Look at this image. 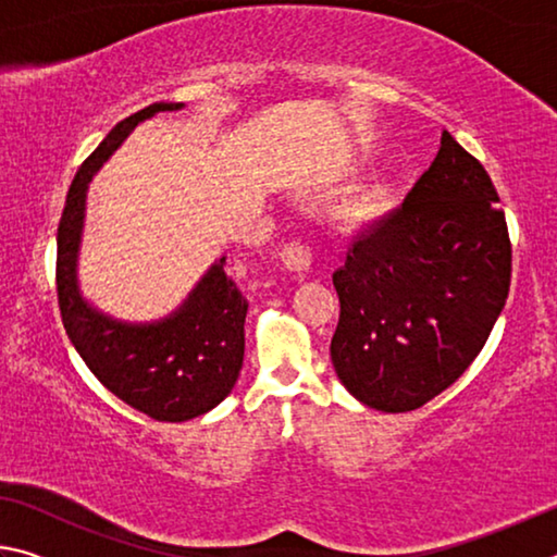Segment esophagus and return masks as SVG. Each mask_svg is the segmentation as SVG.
<instances>
[{
    "mask_svg": "<svg viewBox=\"0 0 557 557\" xmlns=\"http://www.w3.org/2000/svg\"><path fill=\"white\" fill-rule=\"evenodd\" d=\"M280 260L289 272L301 275V272H307L309 265H312V252H309V248H305V245L295 243V245H287V248L280 252Z\"/></svg>",
    "mask_w": 557,
    "mask_h": 557,
    "instance_id": "34e87169",
    "label": "esophagus"
}]
</instances>
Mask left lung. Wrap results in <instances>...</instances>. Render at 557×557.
Masks as SVG:
<instances>
[{"label": "left lung", "mask_w": 557, "mask_h": 557, "mask_svg": "<svg viewBox=\"0 0 557 557\" xmlns=\"http://www.w3.org/2000/svg\"><path fill=\"white\" fill-rule=\"evenodd\" d=\"M332 363L358 403L408 412L482 351L511 285V243L486 169L445 129L435 162L334 272Z\"/></svg>", "instance_id": "obj_1"}]
</instances>
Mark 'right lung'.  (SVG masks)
<instances>
[{
    "instance_id": "obj_1",
    "label": "right lung",
    "mask_w": 557,
    "mask_h": 557,
    "mask_svg": "<svg viewBox=\"0 0 557 557\" xmlns=\"http://www.w3.org/2000/svg\"><path fill=\"white\" fill-rule=\"evenodd\" d=\"M184 102H152L112 127L75 174L59 225L55 287L65 334L92 375L129 408L159 422H186L213 410L233 391L245 354V299L213 260L174 312L152 322L106 314L83 295L78 260L86 228L88 188L139 122Z\"/></svg>"
}]
</instances>
